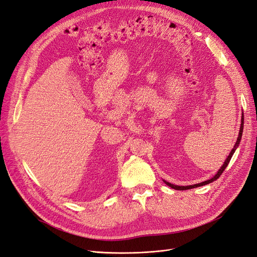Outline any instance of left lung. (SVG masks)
Returning <instances> with one entry per match:
<instances>
[{
  "label": "left lung",
  "instance_id": "1",
  "mask_svg": "<svg viewBox=\"0 0 257 257\" xmlns=\"http://www.w3.org/2000/svg\"><path fill=\"white\" fill-rule=\"evenodd\" d=\"M242 130H243V114H242V117H241V124H240V130H239V134H238V138H237V141H236V143H235V146H234L233 150H232V151H231V153L229 154L228 158L225 159V161H224V163H223V166H222V167L219 169V171L217 172L216 175H215L213 178H211V179H209V180H207V181H202V182H200V183H197V184H193V186H187V187L175 186V184H172V183H170V182H167V181H166V183L168 184L169 187H171L172 189L179 190V191H184V190H190V189H194V188H197V187H201V186H204V184L211 183L212 181H214V180L218 179V178L220 177L221 174H222V172L224 171V169L227 168V166H228V164H229V162H230V160H231V158H232V156H233V154H234L235 150L237 149V147H238V145H239L240 139H241V136H242Z\"/></svg>",
  "mask_w": 257,
  "mask_h": 257
}]
</instances>
